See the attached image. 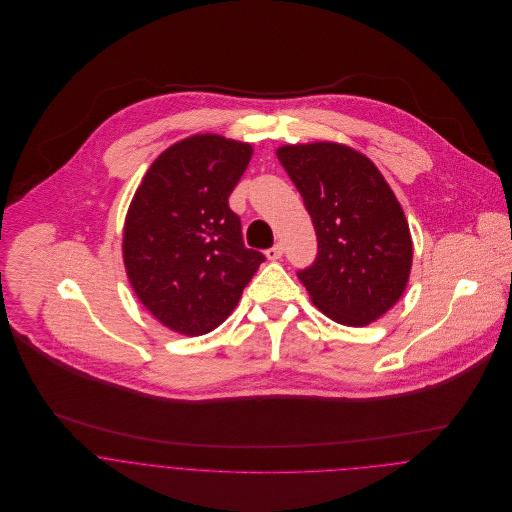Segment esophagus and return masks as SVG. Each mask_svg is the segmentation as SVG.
Here are the masks:
<instances>
[{
    "label": "esophagus",
    "mask_w": 512,
    "mask_h": 512,
    "mask_svg": "<svg viewBox=\"0 0 512 512\" xmlns=\"http://www.w3.org/2000/svg\"><path fill=\"white\" fill-rule=\"evenodd\" d=\"M282 254H284L282 244H276V246H272V248H268V250H266V258H268V260H272V262L280 260V258H282Z\"/></svg>",
    "instance_id": "obj_1"
}]
</instances>
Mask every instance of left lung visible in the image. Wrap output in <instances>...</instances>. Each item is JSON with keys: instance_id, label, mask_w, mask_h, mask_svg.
I'll return each mask as SVG.
<instances>
[{"instance_id": "obj_1", "label": "left lung", "mask_w": 512, "mask_h": 512, "mask_svg": "<svg viewBox=\"0 0 512 512\" xmlns=\"http://www.w3.org/2000/svg\"><path fill=\"white\" fill-rule=\"evenodd\" d=\"M276 155L317 234V258L297 278L329 319L349 327L376 321L406 290L414 254L390 185L343 144L282 146Z\"/></svg>"}]
</instances>
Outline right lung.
Instances as JSON below:
<instances>
[{"label":"right lung","mask_w":512,"mask_h":512,"mask_svg":"<svg viewBox=\"0 0 512 512\" xmlns=\"http://www.w3.org/2000/svg\"><path fill=\"white\" fill-rule=\"evenodd\" d=\"M252 146L197 134L147 169L124 224V266L147 311L175 333L217 329L264 262L244 246L228 197Z\"/></svg>","instance_id":"1"}]
</instances>
